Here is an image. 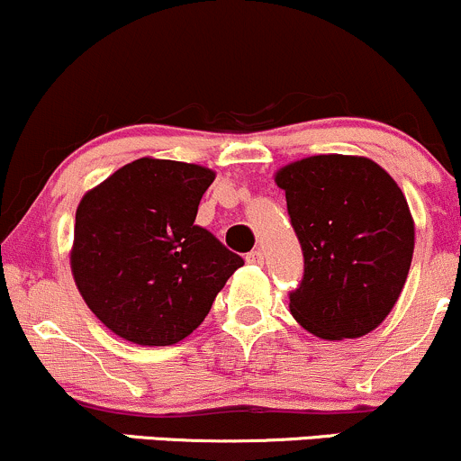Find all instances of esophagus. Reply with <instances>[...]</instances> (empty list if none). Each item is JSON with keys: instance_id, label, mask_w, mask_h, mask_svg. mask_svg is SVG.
Masks as SVG:
<instances>
[{"instance_id": "esophagus-1", "label": "esophagus", "mask_w": 461, "mask_h": 461, "mask_svg": "<svg viewBox=\"0 0 461 461\" xmlns=\"http://www.w3.org/2000/svg\"><path fill=\"white\" fill-rule=\"evenodd\" d=\"M245 260H247L249 264H264V253L260 251V249H256V251L247 253Z\"/></svg>"}]
</instances>
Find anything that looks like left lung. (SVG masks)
Listing matches in <instances>:
<instances>
[{
    "label": "left lung",
    "mask_w": 461,
    "mask_h": 461,
    "mask_svg": "<svg viewBox=\"0 0 461 461\" xmlns=\"http://www.w3.org/2000/svg\"><path fill=\"white\" fill-rule=\"evenodd\" d=\"M303 251L290 312L325 340L373 331L403 290L414 221L396 182L356 156H312L275 176Z\"/></svg>",
    "instance_id": "1"
}]
</instances>
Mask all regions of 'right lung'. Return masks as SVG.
Listing matches in <instances>:
<instances>
[{
	"label": "right lung",
	"mask_w": 461,
	"mask_h": 461,
	"mask_svg": "<svg viewBox=\"0 0 461 461\" xmlns=\"http://www.w3.org/2000/svg\"><path fill=\"white\" fill-rule=\"evenodd\" d=\"M212 182L199 164L140 158L79 201L71 271L88 308L116 336L142 347L184 340L245 264L194 225Z\"/></svg>",
	"instance_id": "right-lung-1"
}]
</instances>
